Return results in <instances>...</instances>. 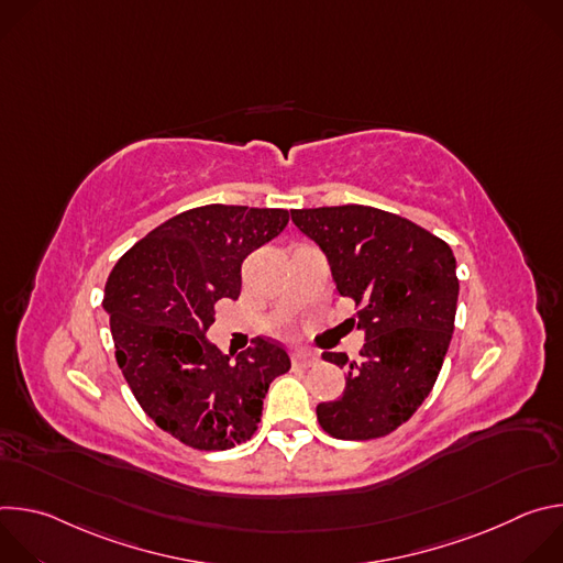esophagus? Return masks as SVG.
I'll list each match as a JSON object with an SVG mask.
<instances>
[{
  "label": "esophagus",
  "mask_w": 563,
  "mask_h": 563,
  "mask_svg": "<svg viewBox=\"0 0 563 563\" xmlns=\"http://www.w3.org/2000/svg\"><path fill=\"white\" fill-rule=\"evenodd\" d=\"M291 363H294V367H316L318 356L313 352H294Z\"/></svg>",
  "instance_id": "1"
}]
</instances>
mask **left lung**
<instances>
[{
  "label": "left lung",
  "mask_w": 563,
  "mask_h": 563,
  "mask_svg": "<svg viewBox=\"0 0 563 563\" xmlns=\"http://www.w3.org/2000/svg\"><path fill=\"white\" fill-rule=\"evenodd\" d=\"M291 220L325 252L339 294L356 305L352 323L365 330L358 363L323 354L347 380L341 398L316 408L318 423L343 441L385 437L419 410L441 372L459 298L454 254L428 229L374 207L294 209Z\"/></svg>",
  "instance_id": "obj_1"
}]
</instances>
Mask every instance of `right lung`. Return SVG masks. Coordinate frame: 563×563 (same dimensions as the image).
Masks as SVG:
<instances>
[{"label":"right lung","mask_w":563,"mask_h":563,"mask_svg":"<svg viewBox=\"0 0 563 563\" xmlns=\"http://www.w3.org/2000/svg\"><path fill=\"white\" fill-rule=\"evenodd\" d=\"M287 222L285 209L196 207L137 240L109 274L115 361L144 415L194 450L250 441L269 383L291 367L269 339L235 361L205 339L216 302L240 296L243 261Z\"/></svg>","instance_id":"right-lung-1"}]
</instances>
